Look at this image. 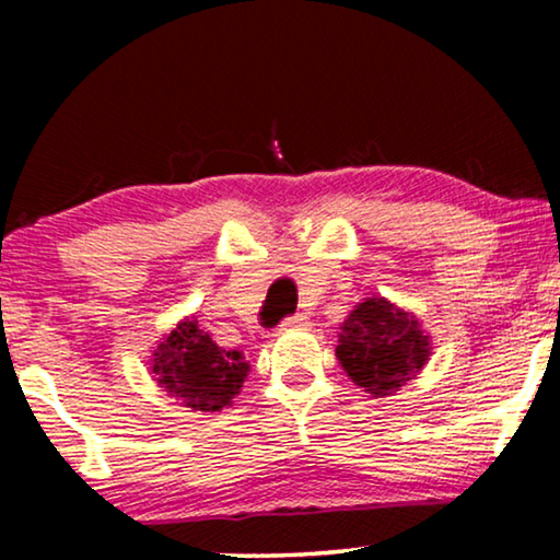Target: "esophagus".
<instances>
[{
  "instance_id": "34e87169",
  "label": "esophagus",
  "mask_w": 560,
  "mask_h": 560,
  "mask_svg": "<svg viewBox=\"0 0 560 560\" xmlns=\"http://www.w3.org/2000/svg\"><path fill=\"white\" fill-rule=\"evenodd\" d=\"M305 326H308V318L298 313V316H290V318L282 320L280 331H298V328H305Z\"/></svg>"
}]
</instances>
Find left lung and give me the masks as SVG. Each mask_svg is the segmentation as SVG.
Masks as SVG:
<instances>
[{
    "mask_svg": "<svg viewBox=\"0 0 560 560\" xmlns=\"http://www.w3.org/2000/svg\"><path fill=\"white\" fill-rule=\"evenodd\" d=\"M433 343L416 313L370 295L339 326L336 359L347 377L372 397H389L418 380Z\"/></svg>",
    "mask_w": 560,
    "mask_h": 560,
    "instance_id": "obj_1",
    "label": "left lung"
}]
</instances>
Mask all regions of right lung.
<instances>
[{"instance_id":"add662e5","label":"right lung","mask_w":560,"mask_h":560,"mask_svg":"<svg viewBox=\"0 0 560 560\" xmlns=\"http://www.w3.org/2000/svg\"><path fill=\"white\" fill-rule=\"evenodd\" d=\"M150 374L183 408L213 416L240 395L249 362L240 351L221 349L196 316H186L152 349Z\"/></svg>"}]
</instances>
